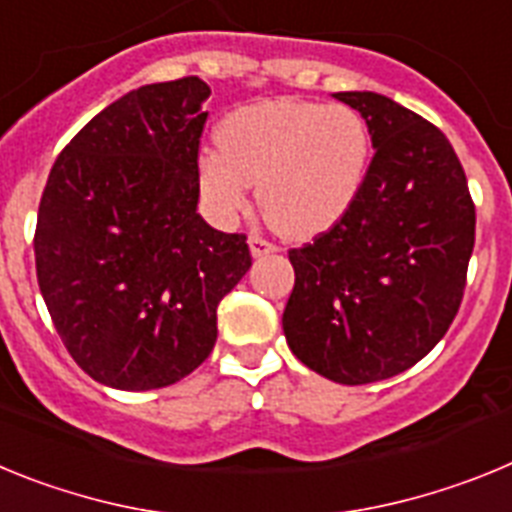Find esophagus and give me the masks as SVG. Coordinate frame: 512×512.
I'll return each mask as SVG.
<instances>
[{"instance_id":"1","label":"esophagus","mask_w":512,"mask_h":512,"mask_svg":"<svg viewBox=\"0 0 512 512\" xmlns=\"http://www.w3.org/2000/svg\"><path fill=\"white\" fill-rule=\"evenodd\" d=\"M248 248H251L253 259H261V256H269V253H277V246L266 241V238H261V235H251V238H248Z\"/></svg>"}]
</instances>
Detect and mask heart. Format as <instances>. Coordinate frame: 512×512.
I'll return each instance as SVG.
<instances>
[{
    "mask_svg": "<svg viewBox=\"0 0 512 512\" xmlns=\"http://www.w3.org/2000/svg\"><path fill=\"white\" fill-rule=\"evenodd\" d=\"M217 146L200 153V187L217 215H241L248 184H259L266 223L295 241L341 223L359 200L372 158L359 112L297 99L238 107L220 122Z\"/></svg>",
    "mask_w": 512,
    "mask_h": 512,
    "instance_id": "1",
    "label": "heart"
}]
</instances>
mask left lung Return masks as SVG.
<instances>
[{
	"instance_id": "1",
	"label": "left lung",
	"mask_w": 512,
	"mask_h": 512,
	"mask_svg": "<svg viewBox=\"0 0 512 512\" xmlns=\"http://www.w3.org/2000/svg\"><path fill=\"white\" fill-rule=\"evenodd\" d=\"M372 135L359 200L336 228L289 251L282 328L292 354L338 384L418 364L459 312L474 248L467 176L446 135L374 92H338Z\"/></svg>"
}]
</instances>
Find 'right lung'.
Instances as JSON below:
<instances>
[{
    "label": "right lung",
    "mask_w": 512,
    "mask_h": 512,
    "mask_svg": "<svg viewBox=\"0 0 512 512\" xmlns=\"http://www.w3.org/2000/svg\"><path fill=\"white\" fill-rule=\"evenodd\" d=\"M207 97L197 76L133 89L74 135L40 197V295L76 364L115 390L192 374L251 269L246 235L197 212Z\"/></svg>",
    "instance_id": "add662e5"
}]
</instances>
